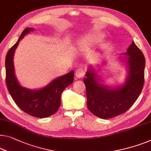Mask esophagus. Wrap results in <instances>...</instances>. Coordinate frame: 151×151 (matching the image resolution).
I'll list each match as a JSON object with an SVG mask.
<instances>
[{"label": "esophagus", "mask_w": 151, "mask_h": 151, "mask_svg": "<svg viewBox=\"0 0 151 151\" xmlns=\"http://www.w3.org/2000/svg\"><path fill=\"white\" fill-rule=\"evenodd\" d=\"M85 75V72L83 70V69L82 68H78L76 70L75 72V76L76 78H81L83 77V76Z\"/></svg>", "instance_id": "34e87169"}]
</instances>
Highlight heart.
I'll use <instances>...</instances> for the list:
<instances>
[{
	"mask_svg": "<svg viewBox=\"0 0 151 151\" xmlns=\"http://www.w3.org/2000/svg\"><path fill=\"white\" fill-rule=\"evenodd\" d=\"M105 37L104 33L100 32L88 34L78 40L77 49L78 51H88L92 47L104 39Z\"/></svg>",
	"mask_w": 151,
	"mask_h": 151,
	"instance_id": "b5f03b06",
	"label": "heart"
}]
</instances>
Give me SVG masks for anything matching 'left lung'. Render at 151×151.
<instances>
[{
	"instance_id": "left-lung-1",
	"label": "left lung",
	"mask_w": 151,
	"mask_h": 151,
	"mask_svg": "<svg viewBox=\"0 0 151 151\" xmlns=\"http://www.w3.org/2000/svg\"><path fill=\"white\" fill-rule=\"evenodd\" d=\"M123 55L126 57L119 59L125 63L127 70L123 84L114 87L104 84L101 78L102 76L98 74L100 69L96 70L92 66L88 67L85 74L83 81L86 87L87 107L99 118L110 119L126 112L142 90L145 68L142 52L133 41ZM99 66L97 64V67Z\"/></svg>"
}]
</instances>
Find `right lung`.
<instances>
[{"label":"right lung","mask_w":151,"mask_h":151,"mask_svg":"<svg viewBox=\"0 0 151 151\" xmlns=\"http://www.w3.org/2000/svg\"><path fill=\"white\" fill-rule=\"evenodd\" d=\"M34 30L33 28H26L16 43L8 51L5 59L6 84L11 96L20 109L35 117L46 118L58 111L61 105L63 91L74 81V71L55 78L38 89L26 88L19 84L15 73L13 56L19 42Z\"/></svg>","instance_id":"right-lung-1"}]
</instances>
